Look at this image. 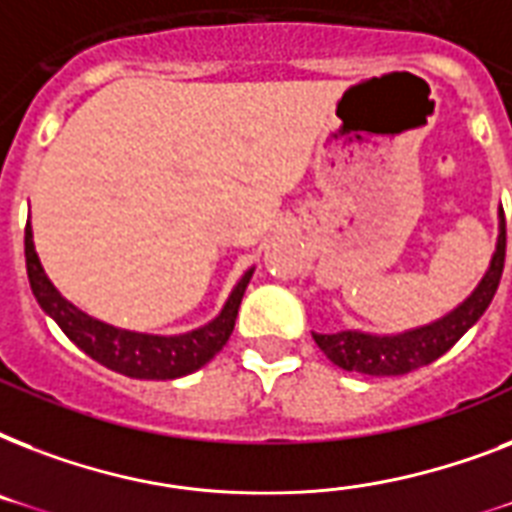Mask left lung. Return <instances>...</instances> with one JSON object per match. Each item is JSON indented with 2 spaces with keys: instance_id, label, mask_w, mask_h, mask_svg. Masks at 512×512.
<instances>
[{
  "instance_id": "8db88e82",
  "label": "left lung",
  "mask_w": 512,
  "mask_h": 512,
  "mask_svg": "<svg viewBox=\"0 0 512 512\" xmlns=\"http://www.w3.org/2000/svg\"><path fill=\"white\" fill-rule=\"evenodd\" d=\"M502 268H505V215L500 212V236H497L492 263L486 268L484 279L478 281V287L454 311L430 321L425 327L406 329L398 335H372V332L345 329L335 335L313 332V340L324 350V356L345 372L372 374V377H396V374L414 372L436 361L438 356H444L446 350L484 316L494 292L500 287Z\"/></svg>"
}]
</instances>
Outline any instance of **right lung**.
<instances>
[{"label":"right lung","instance_id":"1","mask_svg":"<svg viewBox=\"0 0 512 512\" xmlns=\"http://www.w3.org/2000/svg\"><path fill=\"white\" fill-rule=\"evenodd\" d=\"M26 271L31 281L36 303L50 316L68 340L76 348H82L98 364L108 366L119 374L135 377V380H177L185 374L196 372L207 364L209 358L223 350L239 316L241 297L247 289L255 268H249L233 287L225 300L223 311L215 319L199 329L183 332V335H146V332H130V329L111 327L106 321L92 319L90 313L79 311L74 303H68L60 295L55 284L47 279L39 255L34 249V231L26 223Z\"/></svg>","mask_w":512,"mask_h":512}]
</instances>
